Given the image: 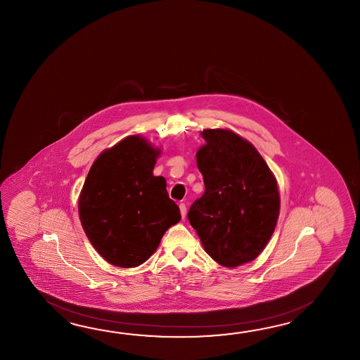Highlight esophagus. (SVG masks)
<instances>
[{
  "label": "esophagus",
  "mask_w": 360,
  "mask_h": 360,
  "mask_svg": "<svg viewBox=\"0 0 360 360\" xmlns=\"http://www.w3.org/2000/svg\"><path fill=\"white\" fill-rule=\"evenodd\" d=\"M179 208H180V214H181V217L185 219V216H186V206H185V203H180V205H179Z\"/></svg>",
  "instance_id": "esophagus-1"
}]
</instances>
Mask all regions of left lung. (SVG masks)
<instances>
[{
	"mask_svg": "<svg viewBox=\"0 0 360 360\" xmlns=\"http://www.w3.org/2000/svg\"><path fill=\"white\" fill-rule=\"evenodd\" d=\"M197 152L205 193L188 219L217 264L236 268L253 261L268 245L279 216V191L257 149L233 131H202Z\"/></svg>",
	"mask_w": 360,
	"mask_h": 360,
	"instance_id": "8db88e82",
	"label": "left lung"
}]
</instances>
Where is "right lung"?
Returning a JSON list of instances; mask_svg holds the SVG:
<instances>
[{"instance_id":"1","label":"right lung","mask_w":360,"mask_h":360,"mask_svg":"<svg viewBox=\"0 0 360 360\" xmlns=\"http://www.w3.org/2000/svg\"><path fill=\"white\" fill-rule=\"evenodd\" d=\"M160 153L146 139L129 136L100 154L84 180L79 220L94 248L112 265H141L181 219L165 177L153 175Z\"/></svg>"}]
</instances>
